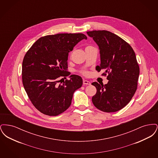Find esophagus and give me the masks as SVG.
<instances>
[{"instance_id":"esophagus-1","label":"esophagus","mask_w":158,"mask_h":158,"mask_svg":"<svg viewBox=\"0 0 158 158\" xmlns=\"http://www.w3.org/2000/svg\"><path fill=\"white\" fill-rule=\"evenodd\" d=\"M83 85H90V82L88 81H86V80L83 81Z\"/></svg>"}]
</instances>
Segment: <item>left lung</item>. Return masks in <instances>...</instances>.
Segmentation results:
<instances>
[{
  "label": "left lung",
  "instance_id": "8db88e82",
  "mask_svg": "<svg viewBox=\"0 0 158 158\" xmlns=\"http://www.w3.org/2000/svg\"><path fill=\"white\" fill-rule=\"evenodd\" d=\"M99 47L101 63L97 70L108 73V82L99 85L92 101L98 110L113 113L127 105L135 94L140 73L135 53L132 47L121 38L108 31L86 32Z\"/></svg>",
  "mask_w": 158,
  "mask_h": 158
}]
</instances>
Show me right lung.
<instances>
[{
	"label": "right lung",
	"instance_id": "obj_1",
	"mask_svg": "<svg viewBox=\"0 0 158 158\" xmlns=\"http://www.w3.org/2000/svg\"><path fill=\"white\" fill-rule=\"evenodd\" d=\"M87 37L82 33L57 34L40 38L25 55L22 75L24 89L41 113L56 116L71 105L73 93L82 85L81 76H69V53ZM63 80V81H61ZM60 81L62 83L59 85Z\"/></svg>",
	"mask_w": 158,
	"mask_h": 158
}]
</instances>
